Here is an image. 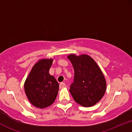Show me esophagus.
<instances>
[{
    "label": "esophagus",
    "mask_w": 132,
    "mask_h": 132,
    "mask_svg": "<svg viewBox=\"0 0 132 132\" xmlns=\"http://www.w3.org/2000/svg\"><path fill=\"white\" fill-rule=\"evenodd\" d=\"M65 86H66V84H65V83H64V82L60 83V89L64 88Z\"/></svg>",
    "instance_id": "esophagus-1"
}]
</instances>
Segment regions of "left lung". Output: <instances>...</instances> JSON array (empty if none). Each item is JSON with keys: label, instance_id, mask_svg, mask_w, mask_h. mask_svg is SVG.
<instances>
[{"label": "left lung", "instance_id": "8db88e82", "mask_svg": "<svg viewBox=\"0 0 132 132\" xmlns=\"http://www.w3.org/2000/svg\"><path fill=\"white\" fill-rule=\"evenodd\" d=\"M67 57L75 69L74 82L69 89L71 95L83 107L94 105L103 97L107 86L101 68L87 54H71Z\"/></svg>", "mask_w": 132, "mask_h": 132}]
</instances>
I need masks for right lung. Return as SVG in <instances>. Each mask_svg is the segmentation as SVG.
Returning a JSON list of instances; mask_svg holds the SVG:
<instances>
[{
	"instance_id": "obj_1",
	"label": "right lung",
	"mask_w": 132,
	"mask_h": 132,
	"mask_svg": "<svg viewBox=\"0 0 132 132\" xmlns=\"http://www.w3.org/2000/svg\"><path fill=\"white\" fill-rule=\"evenodd\" d=\"M53 59H42L35 64L24 83L27 98L35 107L46 108L55 101L59 84L49 70Z\"/></svg>"
}]
</instances>
